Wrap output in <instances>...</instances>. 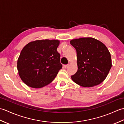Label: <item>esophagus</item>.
Masks as SVG:
<instances>
[{
    "label": "esophagus",
    "mask_w": 124,
    "mask_h": 124,
    "mask_svg": "<svg viewBox=\"0 0 124 124\" xmlns=\"http://www.w3.org/2000/svg\"><path fill=\"white\" fill-rule=\"evenodd\" d=\"M69 65H70V64H66V65H64V68H65V69H67V68H68V67H69Z\"/></svg>",
    "instance_id": "34e87169"
}]
</instances>
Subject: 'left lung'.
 <instances>
[{
    "mask_svg": "<svg viewBox=\"0 0 124 124\" xmlns=\"http://www.w3.org/2000/svg\"><path fill=\"white\" fill-rule=\"evenodd\" d=\"M70 44L77 52L78 70L72 80L84 87L98 85L107 77L112 67L111 55L102 42L91 38L72 39Z\"/></svg>",
    "mask_w": 124,
    "mask_h": 124,
    "instance_id": "8db88e82",
    "label": "left lung"
}]
</instances>
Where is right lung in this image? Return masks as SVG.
Returning a JSON list of instances; mask_svg holds the SVG:
<instances>
[{"instance_id":"obj_1","label":"right lung","mask_w":124,"mask_h":124,"mask_svg":"<svg viewBox=\"0 0 124 124\" xmlns=\"http://www.w3.org/2000/svg\"><path fill=\"white\" fill-rule=\"evenodd\" d=\"M59 40H37L23 47L17 68L21 80L27 86L39 88L51 83L62 65L57 51Z\"/></svg>"}]
</instances>
